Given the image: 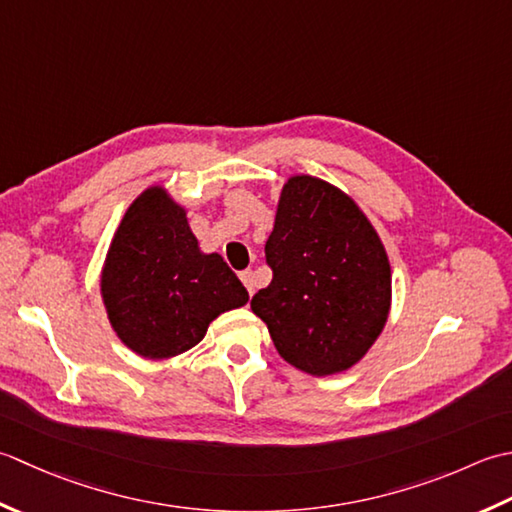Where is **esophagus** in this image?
Segmentation results:
<instances>
[{"instance_id": "esophagus-1", "label": "esophagus", "mask_w": 512, "mask_h": 512, "mask_svg": "<svg viewBox=\"0 0 512 512\" xmlns=\"http://www.w3.org/2000/svg\"><path fill=\"white\" fill-rule=\"evenodd\" d=\"M241 280H243V285L247 287V291H249V296H254V291H256V280H254V271H252V269H245V271H241Z\"/></svg>"}]
</instances>
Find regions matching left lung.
Segmentation results:
<instances>
[{"mask_svg":"<svg viewBox=\"0 0 512 512\" xmlns=\"http://www.w3.org/2000/svg\"><path fill=\"white\" fill-rule=\"evenodd\" d=\"M265 260L274 276L252 311L280 356L311 375L353 367L391 307L389 258L360 207L314 176H291Z\"/></svg>","mask_w":512,"mask_h":512,"instance_id":"8db88e82","label":"left lung"}]
</instances>
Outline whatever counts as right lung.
Instances as JSON below:
<instances>
[{
	"label": "right lung",
	"mask_w": 512,
	"mask_h": 512,
	"mask_svg": "<svg viewBox=\"0 0 512 512\" xmlns=\"http://www.w3.org/2000/svg\"><path fill=\"white\" fill-rule=\"evenodd\" d=\"M101 294L117 336L143 358H172L203 340L210 322L249 300L218 254H203L185 210L150 187L112 238Z\"/></svg>",
	"instance_id": "add662e5"
}]
</instances>
